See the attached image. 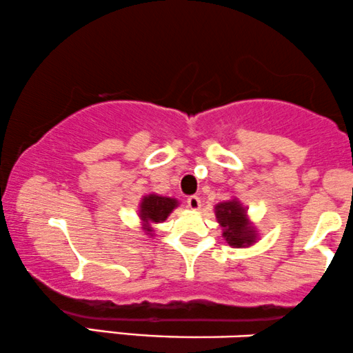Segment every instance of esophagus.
I'll use <instances>...</instances> for the list:
<instances>
[{"mask_svg": "<svg viewBox=\"0 0 353 353\" xmlns=\"http://www.w3.org/2000/svg\"><path fill=\"white\" fill-rule=\"evenodd\" d=\"M186 203H188V208H192V210H200V206H201V200L198 196H188Z\"/></svg>", "mask_w": 353, "mask_h": 353, "instance_id": "34e87169", "label": "esophagus"}]
</instances>
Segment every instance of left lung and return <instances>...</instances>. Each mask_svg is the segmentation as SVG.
<instances>
[{
    "label": "left lung",
    "mask_w": 353,
    "mask_h": 353,
    "mask_svg": "<svg viewBox=\"0 0 353 353\" xmlns=\"http://www.w3.org/2000/svg\"><path fill=\"white\" fill-rule=\"evenodd\" d=\"M214 214L219 226L223 228V238L233 248L252 246L258 239V231L248 218L246 208L238 198L218 203L214 206Z\"/></svg>",
    "instance_id": "obj_1"
}]
</instances>
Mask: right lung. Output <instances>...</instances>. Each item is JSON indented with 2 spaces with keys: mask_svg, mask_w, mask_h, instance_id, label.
Segmentation results:
<instances>
[{
  "mask_svg": "<svg viewBox=\"0 0 353 353\" xmlns=\"http://www.w3.org/2000/svg\"><path fill=\"white\" fill-rule=\"evenodd\" d=\"M176 206H178V200H175V198L160 196V194H155V193L145 194L139 206V216H140V221H142L145 233L153 236L152 225L163 223Z\"/></svg>",
  "mask_w": 353,
  "mask_h": 353,
  "instance_id": "add662e5",
  "label": "right lung"
}]
</instances>
